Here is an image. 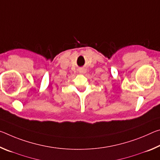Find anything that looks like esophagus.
I'll return each instance as SVG.
<instances>
[{"label":"esophagus","mask_w":160,"mask_h":160,"mask_svg":"<svg viewBox=\"0 0 160 160\" xmlns=\"http://www.w3.org/2000/svg\"><path fill=\"white\" fill-rule=\"evenodd\" d=\"M79 72H80V73H81V74H83V73H85V70H84L81 69V70H79Z\"/></svg>","instance_id":"obj_1"}]
</instances>
